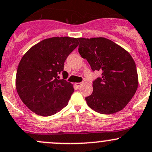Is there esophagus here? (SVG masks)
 Instances as JSON below:
<instances>
[{"instance_id": "esophagus-1", "label": "esophagus", "mask_w": 152, "mask_h": 152, "mask_svg": "<svg viewBox=\"0 0 152 152\" xmlns=\"http://www.w3.org/2000/svg\"><path fill=\"white\" fill-rule=\"evenodd\" d=\"M82 84V82H79V83H75V86H76L77 88H79L81 85Z\"/></svg>"}]
</instances>
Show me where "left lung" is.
I'll return each mask as SVG.
<instances>
[{"mask_svg": "<svg viewBox=\"0 0 152 152\" xmlns=\"http://www.w3.org/2000/svg\"><path fill=\"white\" fill-rule=\"evenodd\" d=\"M79 53L93 71L102 72L93 81V92L85 98L88 106L101 114L121 110L138 88L136 63L131 55L114 42L104 37L78 38Z\"/></svg>", "mask_w": 152, "mask_h": 152, "instance_id": "obj_1", "label": "left lung"}]
</instances>
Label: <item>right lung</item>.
Listing matches in <instances>:
<instances>
[{"mask_svg": "<svg viewBox=\"0 0 152 152\" xmlns=\"http://www.w3.org/2000/svg\"><path fill=\"white\" fill-rule=\"evenodd\" d=\"M79 45L78 38L45 39L31 48L17 68L16 86L21 101L37 115L50 116L68 104L73 85L58 74H67L64 62Z\"/></svg>", "mask_w": 152, "mask_h": 152, "instance_id": "add662e5", "label": "right lung"}]
</instances>
